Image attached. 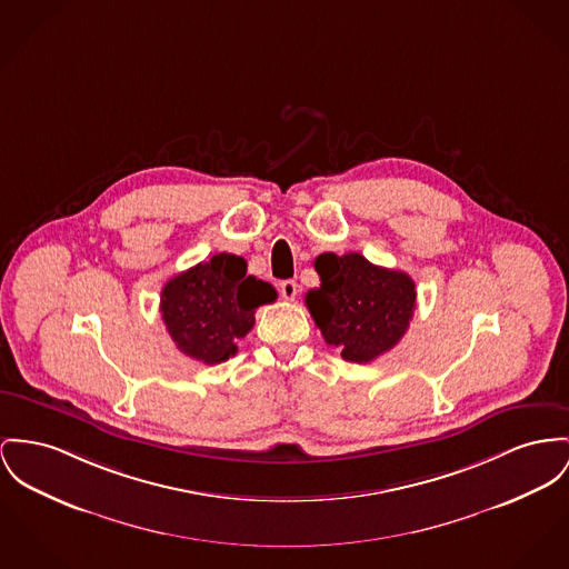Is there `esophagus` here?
<instances>
[{
    "label": "esophagus",
    "mask_w": 569,
    "mask_h": 569,
    "mask_svg": "<svg viewBox=\"0 0 569 569\" xmlns=\"http://www.w3.org/2000/svg\"><path fill=\"white\" fill-rule=\"evenodd\" d=\"M280 296H282V300H287V302L296 300V296H298V282H296V280H282V282H280Z\"/></svg>",
    "instance_id": "obj_1"
}]
</instances>
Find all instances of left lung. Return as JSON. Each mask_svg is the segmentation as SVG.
<instances>
[{"mask_svg": "<svg viewBox=\"0 0 569 569\" xmlns=\"http://www.w3.org/2000/svg\"><path fill=\"white\" fill-rule=\"evenodd\" d=\"M319 289L306 306L332 347L349 362H371L403 339L417 308L415 280L406 271L369 263L362 254H319Z\"/></svg>", "mask_w": 569, "mask_h": 569, "instance_id": "left-lung-1", "label": "left lung"}]
</instances>
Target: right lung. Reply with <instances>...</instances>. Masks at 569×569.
I'll return each instance as SVG.
<instances>
[{
    "mask_svg": "<svg viewBox=\"0 0 569 569\" xmlns=\"http://www.w3.org/2000/svg\"><path fill=\"white\" fill-rule=\"evenodd\" d=\"M246 271V259L220 252L166 282L159 308L179 351L209 367L237 353V341L254 326V310L278 298L269 282Z\"/></svg>",
    "mask_w": 569,
    "mask_h": 569,
    "instance_id": "right-lung-1",
    "label": "right lung"
}]
</instances>
